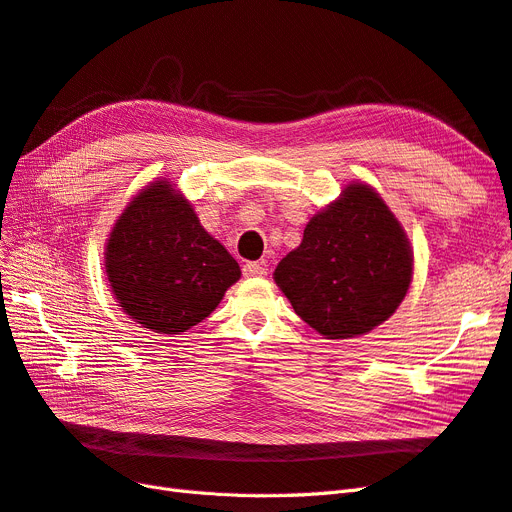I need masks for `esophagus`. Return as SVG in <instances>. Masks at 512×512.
I'll return each mask as SVG.
<instances>
[{
    "label": "esophagus",
    "mask_w": 512,
    "mask_h": 512,
    "mask_svg": "<svg viewBox=\"0 0 512 512\" xmlns=\"http://www.w3.org/2000/svg\"><path fill=\"white\" fill-rule=\"evenodd\" d=\"M243 275L245 277H265L267 275V269L258 265V262H245L243 265Z\"/></svg>",
    "instance_id": "esophagus-1"
}]
</instances>
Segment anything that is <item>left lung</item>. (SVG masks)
Returning <instances> with one entry per match:
<instances>
[{
  "label": "left lung",
  "instance_id": "1",
  "mask_svg": "<svg viewBox=\"0 0 512 512\" xmlns=\"http://www.w3.org/2000/svg\"><path fill=\"white\" fill-rule=\"evenodd\" d=\"M414 254L404 226L365 181H352L273 271L292 309L327 339L374 331L406 299Z\"/></svg>",
  "mask_w": 512,
  "mask_h": 512
}]
</instances>
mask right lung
<instances>
[{"mask_svg":"<svg viewBox=\"0 0 512 512\" xmlns=\"http://www.w3.org/2000/svg\"><path fill=\"white\" fill-rule=\"evenodd\" d=\"M104 271L123 314L160 335L203 322L241 277L237 260L166 177L145 185L119 213Z\"/></svg>","mask_w":512,"mask_h":512,"instance_id":"1","label":"right lung"}]
</instances>
